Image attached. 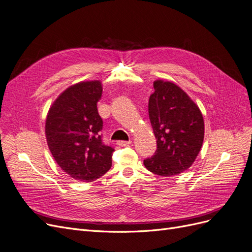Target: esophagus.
Listing matches in <instances>:
<instances>
[{"label":"esophagus","mask_w":252,"mask_h":252,"mask_svg":"<svg viewBox=\"0 0 252 252\" xmlns=\"http://www.w3.org/2000/svg\"><path fill=\"white\" fill-rule=\"evenodd\" d=\"M117 144L119 145V146L125 147V146H129V145L131 144V141H119Z\"/></svg>","instance_id":"obj_1"}]
</instances>
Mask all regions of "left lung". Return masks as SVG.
Returning a JSON list of instances; mask_svg holds the SVG:
<instances>
[{"instance_id":"left-lung-1","label":"left lung","mask_w":252,"mask_h":252,"mask_svg":"<svg viewBox=\"0 0 252 252\" xmlns=\"http://www.w3.org/2000/svg\"><path fill=\"white\" fill-rule=\"evenodd\" d=\"M149 97V120L157 150L144 165L152 173L173 177L193 164L204 140L200 108L184 90L171 82L157 80Z\"/></svg>"}]
</instances>
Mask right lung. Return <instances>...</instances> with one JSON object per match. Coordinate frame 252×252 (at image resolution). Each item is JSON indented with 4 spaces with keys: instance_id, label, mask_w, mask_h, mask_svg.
<instances>
[{
    "instance_id": "obj_1",
    "label": "right lung",
    "mask_w": 252,
    "mask_h": 252,
    "mask_svg": "<svg viewBox=\"0 0 252 252\" xmlns=\"http://www.w3.org/2000/svg\"><path fill=\"white\" fill-rule=\"evenodd\" d=\"M102 91L101 81L75 84L59 95L46 118L45 134L51 155L77 181L94 182L112 164L114 149L103 143V120L96 107Z\"/></svg>"
}]
</instances>
